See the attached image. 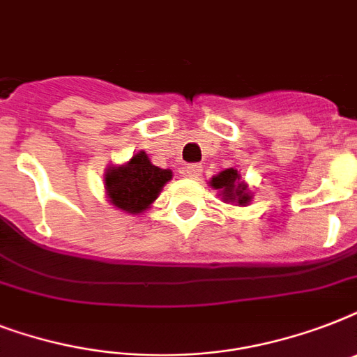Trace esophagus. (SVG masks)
Segmentation results:
<instances>
[{"label":"esophagus","instance_id":"obj_1","mask_svg":"<svg viewBox=\"0 0 357 357\" xmlns=\"http://www.w3.org/2000/svg\"><path fill=\"white\" fill-rule=\"evenodd\" d=\"M202 172H204L202 165H187V167L183 168V174L190 179H198L202 176Z\"/></svg>","mask_w":357,"mask_h":357}]
</instances>
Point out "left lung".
Instances as JSON below:
<instances>
[{"instance_id":"1","label":"left lung","mask_w":357,"mask_h":357,"mask_svg":"<svg viewBox=\"0 0 357 357\" xmlns=\"http://www.w3.org/2000/svg\"><path fill=\"white\" fill-rule=\"evenodd\" d=\"M209 185L217 190L224 204L246 207L250 206V202L254 198V192L248 189V183L241 178V174L234 167L226 168L222 172H218L217 176H213Z\"/></svg>"}]
</instances>
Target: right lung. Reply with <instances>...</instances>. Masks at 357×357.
<instances>
[{
  "label": "right lung",
  "mask_w": 357,
  "mask_h": 357,
  "mask_svg": "<svg viewBox=\"0 0 357 357\" xmlns=\"http://www.w3.org/2000/svg\"><path fill=\"white\" fill-rule=\"evenodd\" d=\"M170 179L172 170L155 167L140 150L128 162L111 165L103 174V187L111 206L129 215H140L150 209Z\"/></svg>",
  "instance_id": "right-lung-1"
}]
</instances>
